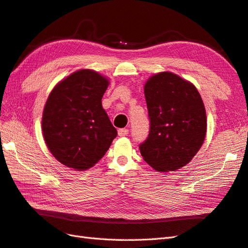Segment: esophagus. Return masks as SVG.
Returning a JSON list of instances; mask_svg holds the SVG:
<instances>
[{
    "instance_id": "esophagus-1",
    "label": "esophagus",
    "mask_w": 248,
    "mask_h": 248,
    "mask_svg": "<svg viewBox=\"0 0 248 248\" xmlns=\"http://www.w3.org/2000/svg\"><path fill=\"white\" fill-rule=\"evenodd\" d=\"M128 133H129V130L128 129H125V128H121V129L118 130V134H119L120 137H125Z\"/></svg>"
}]
</instances>
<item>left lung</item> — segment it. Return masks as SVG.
Returning a JSON list of instances; mask_svg holds the SVG:
<instances>
[{"instance_id": "1", "label": "left lung", "mask_w": 248, "mask_h": 248, "mask_svg": "<svg viewBox=\"0 0 248 248\" xmlns=\"http://www.w3.org/2000/svg\"><path fill=\"white\" fill-rule=\"evenodd\" d=\"M150 130L139 148L158 171L186 166L204 142L207 119L197 88L171 72L155 74L145 85Z\"/></svg>"}]
</instances>
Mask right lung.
Instances as JSON below:
<instances>
[{
	"instance_id": "1",
	"label": "right lung",
	"mask_w": 248,
	"mask_h": 248,
	"mask_svg": "<svg viewBox=\"0 0 248 248\" xmlns=\"http://www.w3.org/2000/svg\"><path fill=\"white\" fill-rule=\"evenodd\" d=\"M108 86L99 73L82 69L50 92L42 116L43 137L64 166L78 170L92 168L118 136L101 104Z\"/></svg>"
}]
</instances>
